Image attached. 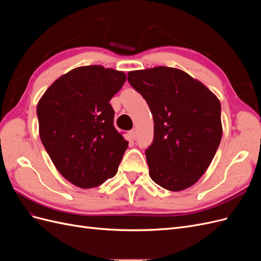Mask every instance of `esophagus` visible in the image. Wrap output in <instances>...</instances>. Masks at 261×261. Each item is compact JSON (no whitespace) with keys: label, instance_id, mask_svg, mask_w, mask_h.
<instances>
[{"label":"esophagus","instance_id":"esophagus-1","mask_svg":"<svg viewBox=\"0 0 261 261\" xmlns=\"http://www.w3.org/2000/svg\"><path fill=\"white\" fill-rule=\"evenodd\" d=\"M128 135H129V138L130 139H136V132H135V129H132V130H129V133H128Z\"/></svg>","mask_w":261,"mask_h":261}]
</instances>
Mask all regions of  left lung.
<instances>
[{"instance_id": "8db88e82", "label": "left lung", "mask_w": 261, "mask_h": 261, "mask_svg": "<svg viewBox=\"0 0 261 261\" xmlns=\"http://www.w3.org/2000/svg\"><path fill=\"white\" fill-rule=\"evenodd\" d=\"M127 75L153 116L154 136L146 150L150 177L171 192L193 186L208 169L222 137L219 99L177 68L158 66Z\"/></svg>"}]
</instances>
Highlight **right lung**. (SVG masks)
Returning <instances> with one entry per match:
<instances>
[{
  "instance_id": "obj_1",
  "label": "right lung",
  "mask_w": 261,
  "mask_h": 261,
  "mask_svg": "<svg viewBox=\"0 0 261 261\" xmlns=\"http://www.w3.org/2000/svg\"><path fill=\"white\" fill-rule=\"evenodd\" d=\"M126 75L100 65L69 70L38 102L39 135L61 174L81 188L113 177L128 147L109 103Z\"/></svg>"
}]
</instances>
